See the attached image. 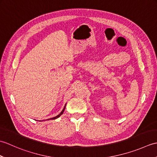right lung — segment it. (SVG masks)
Returning a JSON list of instances; mask_svg holds the SVG:
<instances>
[{
  "instance_id": "add662e5",
  "label": "right lung",
  "mask_w": 157,
  "mask_h": 157,
  "mask_svg": "<svg viewBox=\"0 0 157 157\" xmlns=\"http://www.w3.org/2000/svg\"><path fill=\"white\" fill-rule=\"evenodd\" d=\"M65 106H66V104H65V106H64V108H63V109L62 110V111H61V113H60L58 115H56V117H52V118L48 119H46V120H50V119H57L58 117H59L61 116V115L63 114V112H64V111H65Z\"/></svg>"
}]
</instances>
